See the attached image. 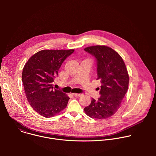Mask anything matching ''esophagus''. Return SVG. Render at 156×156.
<instances>
[{
  "label": "esophagus",
  "instance_id": "34e87169",
  "mask_svg": "<svg viewBox=\"0 0 156 156\" xmlns=\"http://www.w3.org/2000/svg\"><path fill=\"white\" fill-rule=\"evenodd\" d=\"M73 96H75V97H80L83 95V94H78V93H73L72 94Z\"/></svg>",
  "mask_w": 156,
  "mask_h": 156
}]
</instances>
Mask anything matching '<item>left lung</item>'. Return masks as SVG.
Returning a JSON list of instances; mask_svg holds the SVG:
<instances>
[{
    "label": "left lung",
    "instance_id": "1",
    "mask_svg": "<svg viewBox=\"0 0 156 156\" xmlns=\"http://www.w3.org/2000/svg\"><path fill=\"white\" fill-rule=\"evenodd\" d=\"M84 50L95 57L97 80L101 83V97L97 101L93 98L84 112L93 119L108 118L117 112L128 90L129 76L125 64L116 51L107 46H94Z\"/></svg>",
    "mask_w": 156,
    "mask_h": 156
}]
</instances>
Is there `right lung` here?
Instances as JSON below:
<instances>
[{"mask_svg": "<svg viewBox=\"0 0 156 156\" xmlns=\"http://www.w3.org/2000/svg\"><path fill=\"white\" fill-rule=\"evenodd\" d=\"M70 50H42L34 54L22 72L27 98L32 108L42 116L52 117L67 105L70 98L55 90L52 82L63 61L74 52Z\"/></svg>", "mask_w": 156, "mask_h": 156, "instance_id": "1", "label": "right lung"}]
</instances>
